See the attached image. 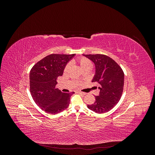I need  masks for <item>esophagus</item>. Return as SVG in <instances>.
Here are the masks:
<instances>
[{"label":"esophagus","mask_w":155,"mask_h":155,"mask_svg":"<svg viewBox=\"0 0 155 155\" xmlns=\"http://www.w3.org/2000/svg\"><path fill=\"white\" fill-rule=\"evenodd\" d=\"M78 94H79L83 95V96H85V95H86V93H85V92H83L79 91V92H78Z\"/></svg>","instance_id":"34e87169"}]
</instances>
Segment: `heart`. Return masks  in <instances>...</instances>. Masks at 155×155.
I'll list each match as a JSON object with an SVG mask.
<instances>
[{
    "instance_id": "heart-1",
    "label": "heart",
    "mask_w": 155,
    "mask_h": 155,
    "mask_svg": "<svg viewBox=\"0 0 155 155\" xmlns=\"http://www.w3.org/2000/svg\"><path fill=\"white\" fill-rule=\"evenodd\" d=\"M78 62L82 70L85 68H91L92 67V63L90 59H88L85 58H80L78 59ZM70 64H68L66 65V67L64 68V72H67L69 69Z\"/></svg>"
}]
</instances>
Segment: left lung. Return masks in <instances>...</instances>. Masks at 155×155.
Returning <instances> with one entry per match:
<instances>
[{
    "label": "left lung",
    "instance_id": "8db88e82",
    "mask_svg": "<svg viewBox=\"0 0 155 155\" xmlns=\"http://www.w3.org/2000/svg\"><path fill=\"white\" fill-rule=\"evenodd\" d=\"M94 63L96 73L92 81L100 84V94L95 96L89 109L98 114L111 110L120 101L124 86V73L115 61L103 54L83 55Z\"/></svg>",
    "mask_w": 155,
    "mask_h": 155
}]
</instances>
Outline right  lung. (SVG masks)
Returning a JSON list of instances; mask_svg holds the SVG:
<instances>
[{"instance_id": "obj_1", "label": "right lung", "mask_w": 155, "mask_h": 155, "mask_svg": "<svg viewBox=\"0 0 155 155\" xmlns=\"http://www.w3.org/2000/svg\"><path fill=\"white\" fill-rule=\"evenodd\" d=\"M75 54H51L37 62L30 73V89L35 104L42 110L56 114L66 109L72 93H63L58 88L57 79Z\"/></svg>"}]
</instances>
